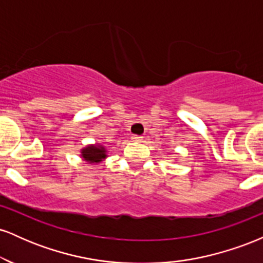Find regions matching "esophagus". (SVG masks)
I'll use <instances>...</instances> for the list:
<instances>
[{
    "label": "esophagus",
    "instance_id": "1",
    "mask_svg": "<svg viewBox=\"0 0 263 263\" xmlns=\"http://www.w3.org/2000/svg\"><path fill=\"white\" fill-rule=\"evenodd\" d=\"M132 140H134L135 142H141L142 140H143V137H142V136H138V135H134L132 136Z\"/></svg>",
    "mask_w": 263,
    "mask_h": 263
}]
</instances>
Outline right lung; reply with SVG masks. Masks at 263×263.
<instances>
[{
	"label": "right lung",
	"mask_w": 263,
	"mask_h": 263,
	"mask_svg": "<svg viewBox=\"0 0 263 263\" xmlns=\"http://www.w3.org/2000/svg\"><path fill=\"white\" fill-rule=\"evenodd\" d=\"M107 151L101 144H90L81 149V157L89 163H100L107 157Z\"/></svg>",
	"instance_id": "1"
}]
</instances>
